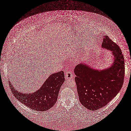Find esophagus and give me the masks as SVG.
<instances>
[{
  "label": "esophagus",
  "mask_w": 131,
  "mask_h": 131,
  "mask_svg": "<svg viewBox=\"0 0 131 131\" xmlns=\"http://www.w3.org/2000/svg\"><path fill=\"white\" fill-rule=\"evenodd\" d=\"M73 75L72 72H69V71L66 72V74H65L66 79H68V80L71 79L73 78Z\"/></svg>",
  "instance_id": "esophagus-1"
}]
</instances>
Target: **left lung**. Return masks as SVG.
<instances>
[{
    "label": "left lung",
    "mask_w": 131,
    "mask_h": 131,
    "mask_svg": "<svg viewBox=\"0 0 131 131\" xmlns=\"http://www.w3.org/2000/svg\"><path fill=\"white\" fill-rule=\"evenodd\" d=\"M102 48L112 52L110 66L98 70L81 63L74 70L79 101L84 107L93 111L103 107L117 95L124 77V59L119 46L104 35Z\"/></svg>",
    "instance_id": "8db88e82"
}]
</instances>
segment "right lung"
Here are the masks:
<instances>
[{"label":"right lung","instance_id":"add662e5","mask_svg":"<svg viewBox=\"0 0 131 131\" xmlns=\"http://www.w3.org/2000/svg\"><path fill=\"white\" fill-rule=\"evenodd\" d=\"M65 81L63 71L51 74L41 88L34 92L24 93L14 89L9 83L10 88L15 97L27 107L36 111L48 110L56 104L60 87Z\"/></svg>","mask_w":131,"mask_h":131}]
</instances>
